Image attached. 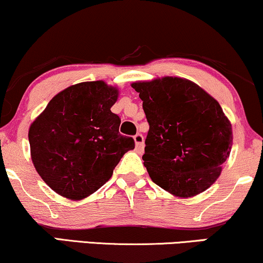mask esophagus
<instances>
[{
    "instance_id": "34e87169",
    "label": "esophagus",
    "mask_w": 263,
    "mask_h": 263,
    "mask_svg": "<svg viewBox=\"0 0 263 263\" xmlns=\"http://www.w3.org/2000/svg\"><path fill=\"white\" fill-rule=\"evenodd\" d=\"M135 139V144H136V149H137V152H142L143 148H144V138H143V136L141 134H137L134 137Z\"/></svg>"
}]
</instances>
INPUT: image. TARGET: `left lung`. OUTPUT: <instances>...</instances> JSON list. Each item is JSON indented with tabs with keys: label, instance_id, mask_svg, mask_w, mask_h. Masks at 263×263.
Segmentation results:
<instances>
[{
	"label": "left lung",
	"instance_id": "obj_1",
	"mask_svg": "<svg viewBox=\"0 0 263 263\" xmlns=\"http://www.w3.org/2000/svg\"><path fill=\"white\" fill-rule=\"evenodd\" d=\"M149 124L144 166L175 197L191 198L220 177L232 149V125L221 105L187 79L165 76L131 85Z\"/></svg>",
	"mask_w": 263,
	"mask_h": 263
}]
</instances>
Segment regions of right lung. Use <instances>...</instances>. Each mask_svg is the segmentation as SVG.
I'll return each mask as SVG.
<instances>
[{
	"mask_svg": "<svg viewBox=\"0 0 263 263\" xmlns=\"http://www.w3.org/2000/svg\"><path fill=\"white\" fill-rule=\"evenodd\" d=\"M118 96V88L104 81L72 85L30 126L32 164L62 197L80 200L98 191L135 148L134 138L120 135V118L110 110Z\"/></svg>",
	"mask_w": 263,
	"mask_h": 263,
	"instance_id": "right-lung-1",
	"label": "right lung"
}]
</instances>
